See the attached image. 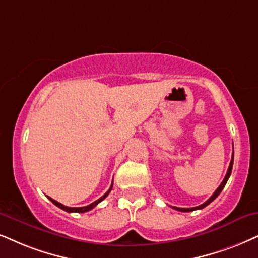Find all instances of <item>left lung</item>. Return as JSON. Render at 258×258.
<instances>
[{
  "label": "left lung",
  "mask_w": 258,
  "mask_h": 258,
  "mask_svg": "<svg viewBox=\"0 0 258 258\" xmlns=\"http://www.w3.org/2000/svg\"><path fill=\"white\" fill-rule=\"evenodd\" d=\"M232 167H233V153H232V159H231V162H230L229 169H227L226 176H225L224 181L221 182V184L219 185V187L217 188V190L214 191L213 195H212V197H211L210 199H208V200H207L206 202H204V204L200 205V206H197V207H191V208H181V207H172V208H174V210H176V211H180V212H191V211H195V210H201V208L206 207L207 205H210L211 202L213 201L214 199H216V198L218 197V195H219V194L221 193V190H223V189H224V187H225V184H226L227 180H229V177H230V175H231V171H232Z\"/></svg>",
  "instance_id": "obj_1"
}]
</instances>
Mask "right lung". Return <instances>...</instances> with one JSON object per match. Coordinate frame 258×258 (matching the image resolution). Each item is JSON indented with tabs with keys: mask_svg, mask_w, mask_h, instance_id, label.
<instances>
[{
	"mask_svg": "<svg viewBox=\"0 0 258 258\" xmlns=\"http://www.w3.org/2000/svg\"><path fill=\"white\" fill-rule=\"evenodd\" d=\"M112 188H113V183H112V185H110V188L108 189V191H107V193H106L105 195H102V197H101L100 199H97V200H96V201H94L93 204L88 205V206H84V207H68V206H64V205H61L60 202H58V201H56V200H53V199L50 198V197H47V198L50 199V200H51L52 202H53V204L56 205L57 207L61 208V210L65 211V212H69V213H74V212H77V213H84V212H88V211L93 210V208L95 207L97 204H100L101 201L105 200L107 195H108V194L110 193V190H112Z\"/></svg>",
	"mask_w": 258,
	"mask_h": 258,
	"instance_id": "add662e5",
	"label": "right lung"
}]
</instances>
